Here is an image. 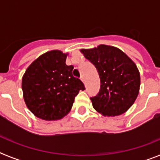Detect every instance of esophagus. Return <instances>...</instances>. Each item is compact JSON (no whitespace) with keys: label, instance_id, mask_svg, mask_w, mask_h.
Returning a JSON list of instances; mask_svg holds the SVG:
<instances>
[{"label":"esophagus","instance_id":"1","mask_svg":"<svg viewBox=\"0 0 160 160\" xmlns=\"http://www.w3.org/2000/svg\"><path fill=\"white\" fill-rule=\"evenodd\" d=\"M80 79H81L82 81L83 82H84V81H85V80H84V78H83V76H82V75L81 76V78H80Z\"/></svg>","mask_w":160,"mask_h":160}]
</instances>
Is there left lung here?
Segmentation results:
<instances>
[{
  "instance_id": "8db88e82",
  "label": "left lung",
  "mask_w": 160,
  "mask_h": 160,
  "mask_svg": "<svg viewBox=\"0 0 160 160\" xmlns=\"http://www.w3.org/2000/svg\"><path fill=\"white\" fill-rule=\"evenodd\" d=\"M80 52L99 74V92L90 98L94 110L104 116H117L128 111L140 87V73L135 63L114 46L99 45Z\"/></svg>"
}]
</instances>
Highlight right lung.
I'll use <instances>...</instances> for the list:
<instances>
[{"label": "right lung", "instance_id": "add662e5", "mask_svg": "<svg viewBox=\"0 0 160 160\" xmlns=\"http://www.w3.org/2000/svg\"><path fill=\"white\" fill-rule=\"evenodd\" d=\"M69 53L51 50L43 53L26 69L22 81L25 102L35 116L46 121L59 120L70 112L74 98L84 84L66 64Z\"/></svg>", "mask_w": 160, "mask_h": 160}]
</instances>
